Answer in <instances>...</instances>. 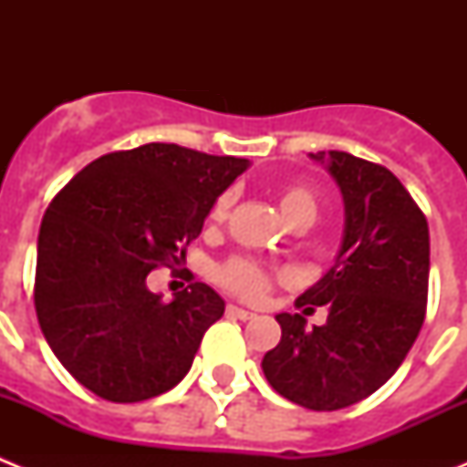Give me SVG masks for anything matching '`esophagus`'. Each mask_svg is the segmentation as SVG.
I'll return each mask as SVG.
<instances>
[{"mask_svg": "<svg viewBox=\"0 0 467 467\" xmlns=\"http://www.w3.org/2000/svg\"><path fill=\"white\" fill-rule=\"evenodd\" d=\"M226 313H229V316H234V317H241V320H253V317H254L253 311H245V308L234 306V304H229V306H226Z\"/></svg>", "mask_w": 467, "mask_h": 467, "instance_id": "obj_1", "label": "esophagus"}]
</instances>
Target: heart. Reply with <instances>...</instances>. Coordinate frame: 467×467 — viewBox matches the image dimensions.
I'll use <instances>...</instances> for the list:
<instances>
[{"label": "heart", "instance_id": "heart-1", "mask_svg": "<svg viewBox=\"0 0 467 467\" xmlns=\"http://www.w3.org/2000/svg\"><path fill=\"white\" fill-rule=\"evenodd\" d=\"M280 210L287 217L290 224H299V222H316L317 217V198L313 196L311 189L301 187V184H287V187L280 189L278 193ZM231 203H234V196L229 192L220 193L214 198L213 208H210V222L213 224H222V222L229 217ZM214 278L217 283L224 287L226 292H231L238 299L245 301H259L274 290L275 285L287 283L290 274L287 271L269 269L264 266L262 262L250 257H231L224 264L217 266L214 271Z\"/></svg>", "mask_w": 467, "mask_h": 467}]
</instances>
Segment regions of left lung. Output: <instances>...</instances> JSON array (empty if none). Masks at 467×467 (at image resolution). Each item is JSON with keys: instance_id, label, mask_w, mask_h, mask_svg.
Here are the masks:
<instances>
[{"instance_id": "obj_1", "label": "left lung", "mask_w": 467, "mask_h": 467, "mask_svg": "<svg viewBox=\"0 0 467 467\" xmlns=\"http://www.w3.org/2000/svg\"><path fill=\"white\" fill-rule=\"evenodd\" d=\"M327 168L344 193V243L295 301L304 313L327 306V323L306 329L301 313H280V344L262 360L275 393L316 411L360 402L398 372L426 317L431 271L426 214L398 177L346 151H329Z\"/></svg>"}]
</instances>
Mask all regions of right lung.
<instances>
[{
  "instance_id": "obj_1",
  "label": "right lung",
  "mask_w": 467,
  "mask_h": 467,
  "mask_svg": "<svg viewBox=\"0 0 467 467\" xmlns=\"http://www.w3.org/2000/svg\"><path fill=\"white\" fill-rule=\"evenodd\" d=\"M245 168L247 159L150 142L95 159L53 196L36 243L35 308L56 358L90 393L142 402L192 369L224 301L205 283L163 301L147 275L180 264Z\"/></svg>"
}]
</instances>
